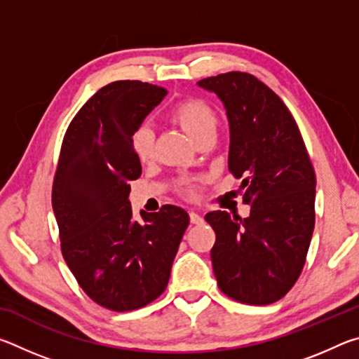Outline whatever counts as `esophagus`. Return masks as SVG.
Listing matches in <instances>:
<instances>
[{
	"label": "esophagus",
	"mask_w": 359,
	"mask_h": 359,
	"mask_svg": "<svg viewBox=\"0 0 359 359\" xmlns=\"http://www.w3.org/2000/svg\"><path fill=\"white\" fill-rule=\"evenodd\" d=\"M190 222L191 224H203L204 218L199 214H196V212H190Z\"/></svg>",
	"instance_id": "1"
}]
</instances>
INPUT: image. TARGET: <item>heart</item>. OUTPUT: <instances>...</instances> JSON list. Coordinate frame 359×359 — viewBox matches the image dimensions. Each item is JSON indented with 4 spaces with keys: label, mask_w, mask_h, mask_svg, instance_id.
Wrapping results in <instances>:
<instances>
[{
    "label": "heart",
    "mask_w": 359,
    "mask_h": 359,
    "mask_svg": "<svg viewBox=\"0 0 359 359\" xmlns=\"http://www.w3.org/2000/svg\"><path fill=\"white\" fill-rule=\"evenodd\" d=\"M172 121H175L193 141H198L204 135H214L217 125V112L209 102L199 98H187L174 106L169 114ZM155 135L149 125H139L131 135V150L141 163L149 161L154 156ZM184 193L187 196H196V185L187 182L184 185Z\"/></svg>",
    "instance_id": "heart-1"
}]
</instances>
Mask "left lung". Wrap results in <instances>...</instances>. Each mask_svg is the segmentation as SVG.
<instances>
[{
	"label": "left lung",
	"instance_id": "left-lung-1",
	"mask_svg": "<svg viewBox=\"0 0 359 359\" xmlns=\"http://www.w3.org/2000/svg\"><path fill=\"white\" fill-rule=\"evenodd\" d=\"M226 107L228 168L250 215H205L215 231L210 250L218 288L231 299L266 306L299 278L315 226V171L293 115L248 72L231 71L198 82Z\"/></svg>",
	"mask_w": 359,
	"mask_h": 359
}]
</instances>
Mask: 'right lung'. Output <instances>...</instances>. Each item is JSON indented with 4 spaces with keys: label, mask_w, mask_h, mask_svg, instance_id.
I'll return each mask as SVG.
<instances>
[{
    "label": "right lung",
    "mask_w": 359,
    "mask_h": 359,
    "mask_svg": "<svg viewBox=\"0 0 359 359\" xmlns=\"http://www.w3.org/2000/svg\"><path fill=\"white\" fill-rule=\"evenodd\" d=\"M166 93L141 81L106 85L71 120L60 150L52 205L63 258L90 299L114 312L163 294L190 223L171 204L135 222L128 199L142 172L131 135Z\"/></svg>",
    "instance_id": "right-lung-1"
}]
</instances>
